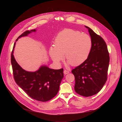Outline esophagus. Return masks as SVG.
<instances>
[{
  "label": "esophagus",
  "instance_id": "1",
  "mask_svg": "<svg viewBox=\"0 0 122 122\" xmlns=\"http://www.w3.org/2000/svg\"><path fill=\"white\" fill-rule=\"evenodd\" d=\"M64 74H68L69 73V71H68V70H65L64 71Z\"/></svg>",
  "mask_w": 122,
  "mask_h": 122
}]
</instances>
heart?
Here are the masks:
<instances>
[{
	"label": "heart",
	"mask_w": 122,
	"mask_h": 122,
	"mask_svg": "<svg viewBox=\"0 0 122 122\" xmlns=\"http://www.w3.org/2000/svg\"><path fill=\"white\" fill-rule=\"evenodd\" d=\"M92 41L91 37L79 30L66 29L57 35L55 46L49 48V54L53 61L60 64L64 55L68 63L78 66L85 62L91 53Z\"/></svg>",
	"instance_id": "obj_1"
}]
</instances>
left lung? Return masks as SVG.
<instances>
[{
  "label": "left lung",
  "instance_id": "8db88e82",
  "mask_svg": "<svg viewBox=\"0 0 122 122\" xmlns=\"http://www.w3.org/2000/svg\"><path fill=\"white\" fill-rule=\"evenodd\" d=\"M85 27L92 39L91 53L86 60L73 69L72 73L75 76V92L88 97L97 94L105 84L110 58L104 40L91 28Z\"/></svg>",
  "mask_w": 122,
  "mask_h": 122
}]
</instances>
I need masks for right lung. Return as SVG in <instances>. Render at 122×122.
Instances as JSON below:
<instances>
[{
  "label": "right lung",
  "instance_id": "right-lung-1",
  "mask_svg": "<svg viewBox=\"0 0 122 122\" xmlns=\"http://www.w3.org/2000/svg\"><path fill=\"white\" fill-rule=\"evenodd\" d=\"M36 30H26L19 36V38L27 36ZM16 42L14 44L11 62L14 78L16 84L29 97L37 101H47L54 97L59 91L60 85L64 77L63 69L54 70L46 66H42L37 71L32 72L25 71L16 62L13 55Z\"/></svg>",
  "mask_w": 122,
  "mask_h": 122
}]
</instances>
